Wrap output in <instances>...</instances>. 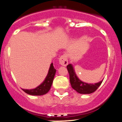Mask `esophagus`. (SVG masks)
I'll use <instances>...</instances> for the list:
<instances>
[{"label":"esophagus","mask_w":122,"mask_h":122,"mask_svg":"<svg viewBox=\"0 0 122 122\" xmlns=\"http://www.w3.org/2000/svg\"><path fill=\"white\" fill-rule=\"evenodd\" d=\"M59 63L62 66H66L68 64V58L66 54L61 55L59 59Z\"/></svg>","instance_id":"esophagus-1"}]
</instances>
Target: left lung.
<instances>
[{"label": "left lung", "mask_w": 122, "mask_h": 122, "mask_svg": "<svg viewBox=\"0 0 122 122\" xmlns=\"http://www.w3.org/2000/svg\"><path fill=\"white\" fill-rule=\"evenodd\" d=\"M67 70L70 76V81L73 89L81 94H89L95 92L102 83V80L95 84L87 83L81 81L77 77L73 66L71 64L67 66Z\"/></svg>", "instance_id": "8db88e82"}]
</instances>
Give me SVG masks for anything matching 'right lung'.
I'll return each instance as SVG.
<instances>
[{"instance_id":"right-lung-1","label":"right lung","mask_w":122,"mask_h":122,"mask_svg":"<svg viewBox=\"0 0 122 122\" xmlns=\"http://www.w3.org/2000/svg\"><path fill=\"white\" fill-rule=\"evenodd\" d=\"M56 70L53 66V63L51 64L50 68L49 69L48 75L45 78V80L43 81L41 85L37 86L33 89H23V91L27 93V94L31 95H43L48 92V91L50 90L52 84L53 80L55 76Z\"/></svg>"}]
</instances>
